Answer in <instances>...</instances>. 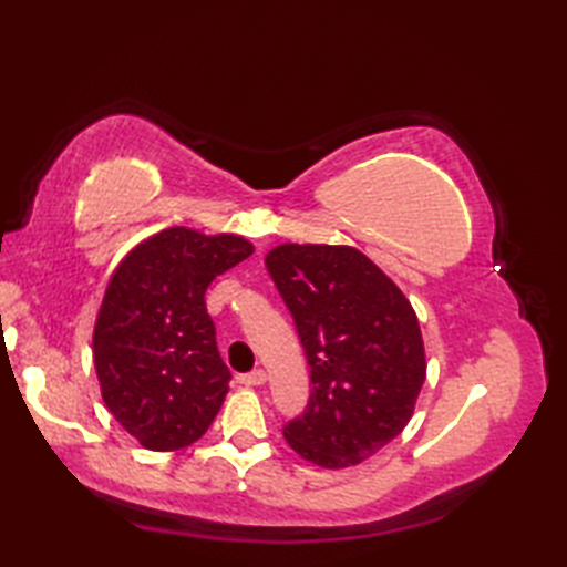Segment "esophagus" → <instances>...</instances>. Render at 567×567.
I'll list each match as a JSON object with an SVG mask.
<instances>
[{"label": "esophagus", "mask_w": 567, "mask_h": 567, "mask_svg": "<svg viewBox=\"0 0 567 567\" xmlns=\"http://www.w3.org/2000/svg\"><path fill=\"white\" fill-rule=\"evenodd\" d=\"M265 380H268L265 370H252V372H248V375L238 378V382L246 384V388H258V384H265Z\"/></svg>", "instance_id": "1"}]
</instances>
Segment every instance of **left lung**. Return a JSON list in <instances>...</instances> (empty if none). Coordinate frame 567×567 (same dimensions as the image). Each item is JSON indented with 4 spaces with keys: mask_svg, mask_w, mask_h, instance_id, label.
<instances>
[{
    "mask_svg": "<svg viewBox=\"0 0 567 567\" xmlns=\"http://www.w3.org/2000/svg\"><path fill=\"white\" fill-rule=\"evenodd\" d=\"M265 265L311 368L309 404L285 439L319 467L363 463L400 436L426 380L416 311L351 246L282 244Z\"/></svg>",
    "mask_w": 567,
    "mask_h": 567,
    "instance_id": "1",
    "label": "left lung"
}]
</instances>
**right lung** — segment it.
Returning <instances> with one entry per match:
<instances>
[{"label":"right lung","mask_w":567,"mask_h":567,"mask_svg":"<svg viewBox=\"0 0 567 567\" xmlns=\"http://www.w3.org/2000/svg\"><path fill=\"white\" fill-rule=\"evenodd\" d=\"M252 252L236 234L173 226L116 265L92 333L102 400L148 451H179L219 414L231 372L204 292Z\"/></svg>","instance_id":"add662e5"}]
</instances>
